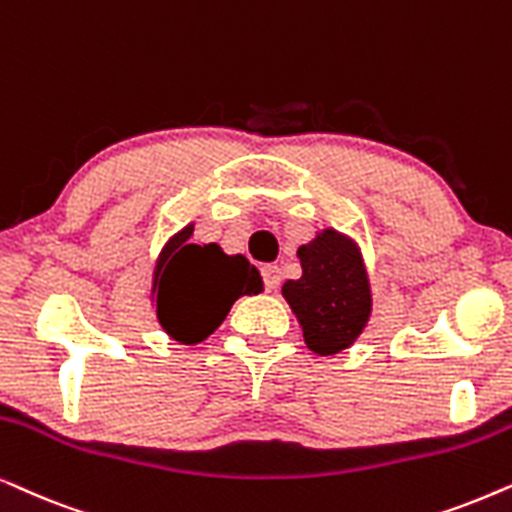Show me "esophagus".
Returning a JSON list of instances; mask_svg holds the SVG:
<instances>
[{
  "label": "esophagus",
  "instance_id": "1",
  "mask_svg": "<svg viewBox=\"0 0 512 512\" xmlns=\"http://www.w3.org/2000/svg\"><path fill=\"white\" fill-rule=\"evenodd\" d=\"M262 278H264V285H267V290H276L278 285H281L283 271H281V267H278V264H264Z\"/></svg>",
  "mask_w": 512,
  "mask_h": 512
}]
</instances>
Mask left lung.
<instances>
[{"label":"left lung","mask_w":512,"mask_h":512,"mask_svg":"<svg viewBox=\"0 0 512 512\" xmlns=\"http://www.w3.org/2000/svg\"><path fill=\"white\" fill-rule=\"evenodd\" d=\"M302 278L283 283L306 346L318 356L349 349L365 330L372 313V290L356 241L337 229L318 231L299 245Z\"/></svg>","instance_id":"8db88e82"}]
</instances>
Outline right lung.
Listing matches in <instances>:
<instances>
[{"mask_svg": "<svg viewBox=\"0 0 512 512\" xmlns=\"http://www.w3.org/2000/svg\"><path fill=\"white\" fill-rule=\"evenodd\" d=\"M194 224L163 245L154 267L156 318L168 337L199 344L213 335L238 297L262 290V278L243 255H224L220 245L187 243Z\"/></svg>", "mask_w": 512, "mask_h": 512, "instance_id": "right-lung-1", "label": "right lung"}]
</instances>
